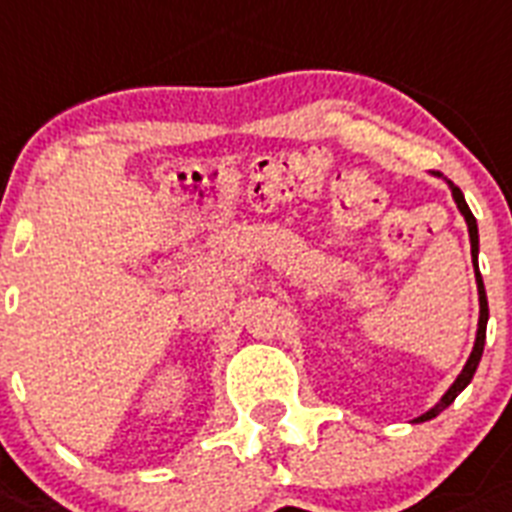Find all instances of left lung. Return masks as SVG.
I'll list each match as a JSON object with an SVG mask.
<instances>
[{
  "mask_svg": "<svg viewBox=\"0 0 512 512\" xmlns=\"http://www.w3.org/2000/svg\"><path fill=\"white\" fill-rule=\"evenodd\" d=\"M452 189V199H455V205H458V210L463 213L465 223H468V236H471V257H473V265H476V286H479V331H476V344H473V352L471 357H468V363H465V368L460 371V376L455 378V384L444 392V397L439 402H436L434 407H431L429 413H423L421 418H415V423H423V421H431V418H436V415L442 413L444 407H450L452 402H455V397H458L460 392H463L465 386L471 384L473 373H476V368H479V360H481V352H484V342H486V321H489V302H486V292H484V281H481V273H479V226H476V218H473L471 207L465 205V197L463 191L458 189V186L452 184V181H447Z\"/></svg>",
  "mask_w": 512,
  "mask_h": 512,
  "instance_id": "obj_1",
  "label": "left lung"
}]
</instances>
